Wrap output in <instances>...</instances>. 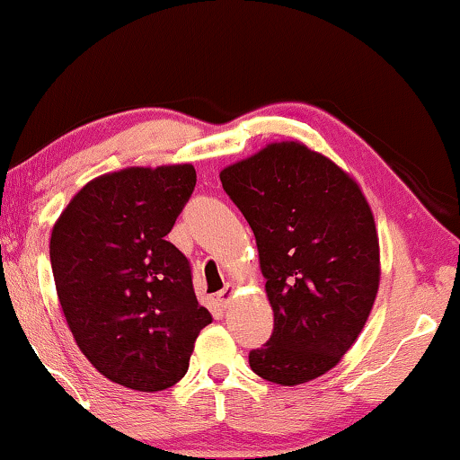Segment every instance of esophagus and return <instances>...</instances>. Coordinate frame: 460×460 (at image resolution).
I'll list each match as a JSON object with an SVG mask.
<instances>
[{
  "mask_svg": "<svg viewBox=\"0 0 460 460\" xmlns=\"http://www.w3.org/2000/svg\"><path fill=\"white\" fill-rule=\"evenodd\" d=\"M234 295H236V286L234 284H226L222 290L217 292V301L222 307H230V303L234 301Z\"/></svg>",
  "mask_w": 460,
  "mask_h": 460,
  "instance_id": "34e87169",
  "label": "esophagus"
}]
</instances>
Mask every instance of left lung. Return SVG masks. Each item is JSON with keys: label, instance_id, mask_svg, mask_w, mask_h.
Here are the masks:
<instances>
[{"label": "left lung", "instance_id": "obj_1", "mask_svg": "<svg viewBox=\"0 0 460 460\" xmlns=\"http://www.w3.org/2000/svg\"><path fill=\"white\" fill-rule=\"evenodd\" d=\"M257 241L274 334L251 369L279 385L328 374L361 334L379 288V238L361 186L298 141L219 172Z\"/></svg>", "mask_w": 460, "mask_h": 460}]
</instances>
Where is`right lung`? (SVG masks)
Listing matches in <instances>:
<instances>
[{
	"label": "right lung",
	"instance_id": "right-lung-1",
	"mask_svg": "<svg viewBox=\"0 0 460 460\" xmlns=\"http://www.w3.org/2000/svg\"><path fill=\"white\" fill-rule=\"evenodd\" d=\"M197 184L190 164L132 165L86 182L51 230L64 317L99 374L138 392L184 377L211 323L190 265L165 241Z\"/></svg>",
	"mask_w": 460,
	"mask_h": 460
}]
</instances>
